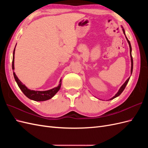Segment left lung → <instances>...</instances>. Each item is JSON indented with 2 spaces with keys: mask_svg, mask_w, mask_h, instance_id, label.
Segmentation results:
<instances>
[{
  "mask_svg": "<svg viewBox=\"0 0 148 148\" xmlns=\"http://www.w3.org/2000/svg\"><path fill=\"white\" fill-rule=\"evenodd\" d=\"M122 29H123V32L124 34L125 35V30H124V29L123 28V27H122ZM125 37H126V39H127V41H128V44H129V46H130V57H131V62H132V66H131V74H132V71H133V58H132V46H131V44H130V42L129 41V40L128 39V38H127V36H125ZM130 78H128L127 79V81L125 82L124 83V84L122 85V86L120 87V88L119 89V91L117 92V93L116 94V95H115V96H114L113 97H112L110 100L113 99H114V98L117 97V96H120V94L123 92V91L124 89H125V87H126L127 84V83H128V81H129V79H130Z\"/></svg>",
  "mask_w": 148,
  "mask_h": 148,
  "instance_id": "8db88e82",
  "label": "left lung"
}]
</instances>
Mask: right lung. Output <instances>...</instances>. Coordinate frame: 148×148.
Wrapping results in <instances>:
<instances>
[{
	"label": "right lung",
	"instance_id": "add662e5",
	"mask_svg": "<svg viewBox=\"0 0 148 148\" xmlns=\"http://www.w3.org/2000/svg\"><path fill=\"white\" fill-rule=\"evenodd\" d=\"M16 47V46H15ZM15 47L14 49L13 53V60H12V70H14V55H15ZM13 76L15 81L18 84V86H19L20 89L23 92L24 95L28 97L29 99L33 100L35 101H44L48 99H50L54 96L59 91V89L61 86L62 84V80H60V84L57 87H56L53 89H50V90L47 91H34L31 90V89H28L25 84L22 83L20 80L18 78L17 76L15 75V73L13 71Z\"/></svg>",
	"mask_w": 148,
	"mask_h": 148
}]
</instances>
